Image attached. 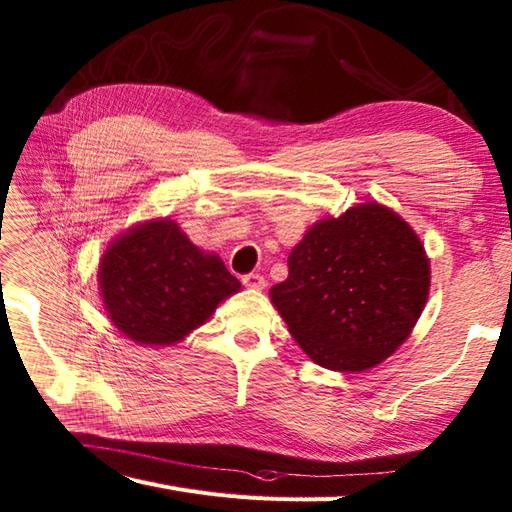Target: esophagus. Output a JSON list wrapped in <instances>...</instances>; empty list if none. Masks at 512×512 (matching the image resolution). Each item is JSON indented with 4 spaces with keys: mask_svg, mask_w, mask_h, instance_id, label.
<instances>
[{
    "mask_svg": "<svg viewBox=\"0 0 512 512\" xmlns=\"http://www.w3.org/2000/svg\"><path fill=\"white\" fill-rule=\"evenodd\" d=\"M242 284L248 286V288H253V290H262L266 286V279H264V275H259V273H248V275L242 277Z\"/></svg>",
    "mask_w": 512,
    "mask_h": 512,
    "instance_id": "34e87169",
    "label": "esophagus"
}]
</instances>
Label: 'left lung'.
I'll use <instances>...</instances> for the list:
<instances>
[{
  "mask_svg": "<svg viewBox=\"0 0 512 512\" xmlns=\"http://www.w3.org/2000/svg\"><path fill=\"white\" fill-rule=\"evenodd\" d=\"M429 259L413 228L367 202L314 224L270 299L314 363L363 372L394 354L429 297Z\"/></svg>",
  "mask_w": 512,
  "mask_h": 512,
  "instance_id": "obj_1",
  "label": "left lung"
}]
</instances>
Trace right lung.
I'll use <instances>...</instances> for the list:
<instances>
[{
	"instance_id": "obj_1",
	"label": "right lung",
	"mask_w": 512,
	"mask_h": 512,
	"mask_svg": "<svg viewBox=\"0 0 512 512\" xmlns=\"http://www.w3.org/2000/svg\"><path fill=\"white\" fill-rule=\"evenodd\" d=\"M107 317L127 339L171 345L239 290L217 255H204L171 220L147 222L110 244L99 270Z\"/></svg>"
}]
</instances>
